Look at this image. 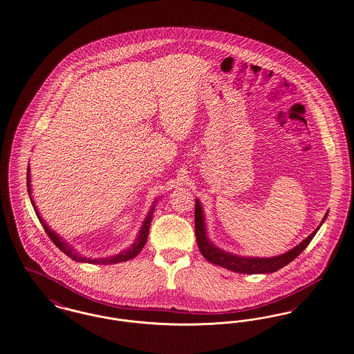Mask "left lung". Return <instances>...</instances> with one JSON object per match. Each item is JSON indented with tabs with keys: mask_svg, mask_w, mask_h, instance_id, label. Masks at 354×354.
<instances>
[{
	"mask_svg": "<svg viewBox=\"0 0 354 354\" xmlns=\"http://www.w3.org/2000/svg\"><path fill=\"white\" fill-rule=\"evenodd\" d=\"M326 217H328V213H325L319 226L312 234H309L304 241L299 242L297 246H295L293 249H290L289 252H286L283 254H279L276 257H266V259H263V257H241V256H236V254L225 252L209 240V237L206 234L203 206L198 200H196V210H194L196 239H197L198 249H200L201 254L209 262L223 266L225 269L233 270L236 273L266 274V273L277 272L279 269L283 268L285 265H288L289 262H292L297 256H299L304 252V249L313 240L317 230L321 227V225L326 220Z\"/></svg>",
	"mask_w": 354,
	"mask_h": 354,
	"instance_id": "left-lung-1",
	"label": "left lung"
}]
</instances>
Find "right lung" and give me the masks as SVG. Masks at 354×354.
<instances>
[{"label": "right lung", "mask_w": 354, "mask_h": 354, "mask_svg": "<svg viewBox=\"0 0 354 354\" xmlns=\"http://www.w3.org/2000/svg\"><path fill=\"white\" fill-rule=\"evenodd\" d=\"M26 185H28V194H29V197H30V203L33 205V207H35V212H36V214H37L38 220H39V223H42V226H44V229H45V232H46V234L50 237V240L53 241V243L56 245L57 248L61 250V252H64L68 257H71L72 260L77 261V262H88V263H102V265H109V263H117V262H124V261H129L131 259H134L141 250H142V248L145 246V243H147V240H148V234H149V227L150 223H151V218H153V213H154V205H151V207H150L149 213H148V216H147V218H145V221L142 223V226H141V229H140V232H138V234H137V237H136V240L134 242L131 243V246H129L128 249H125V250H122V252H120L118 254H114V256H111V257H106V259H86V257H82L81 254H78L77 252H75V249L68 243V242H65V240H62L58 234H57L56 232H53L46 223L44 221V218L39 216V213H38L37 206L35 204V201H33V198H32V187H30V169L28 167V171H26ZM154 204V203H153Z\"/></svg>", "instance_id": "right-lung-1"}]
</instances>
